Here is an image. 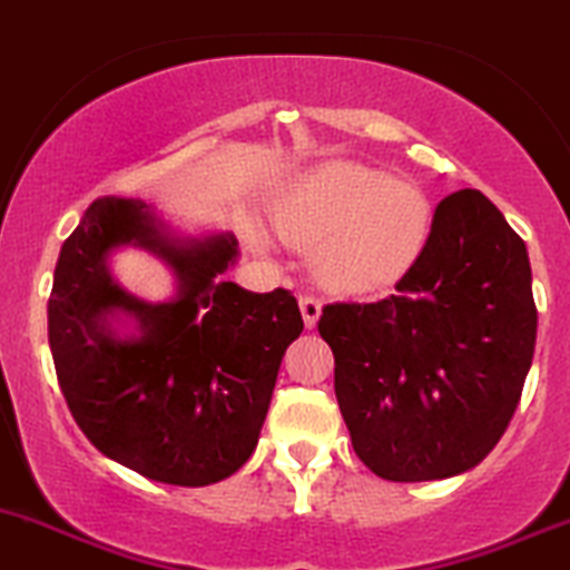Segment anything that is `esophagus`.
<instances>
[{"mask_svg":"<svg viewBox=\"0 0 570 570\" xmlns=\"http://www.w3.org/2000/svg\"><path fill=\"white\" fill-rule=\"evenodd\" d=\"M301 314H303V323H306V328H314L320 320V314H323V303L312 295H303L301 297Z\"/></svg>","mask_w":570,"mask_h":570,"instance_id":"1","label":"esophagus"}]
</instances>
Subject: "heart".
<instances>
[{
  "label": "heart",
  "instance_id": "obj_1",
  "mask_svg": "<svg viewBox=\"0 0 570 570\" xmlns=\"http://www.w3.org/2000/svg\"><path fill=\"white\" fill-rule=\"evenodd\" d=\"M281 239L314 250V275L340 295H375L395 286L429 247L434 206L423 189L384 169L325 161L286 184L273 206ZM267 250V239L253 234Z\"/></svg>",
  "mask_w": 570,
  "mask_h": 570
}]
</instances>
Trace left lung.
I'll return each mask as SVG.
<instances>
[{"instance_id":"obj_1","label":"left lung","mask_w":570,"mask_h":570,"mask_svg":"<svg viewBox=\"0 0 570 570\" xmlns=\"http://www.w3.org/2000/svg\"><path fill=\"white\" fill-rule=\"evenodd\" d=\"M317 328L358 460L390 482L460 476L507 432L532 367L527 245L482 191H454L395 295L325 306Z\"/></svg>"}]
</instances>
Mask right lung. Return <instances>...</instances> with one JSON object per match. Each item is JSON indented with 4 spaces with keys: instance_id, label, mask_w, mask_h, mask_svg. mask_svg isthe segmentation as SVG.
I'll return each instance as SVG.
<instances>
[{
    "instance_id": "1",
    "label": "right lung",
    "mask_w": 570,
    "mask_h": 570,
    "mask_svg": "<svg viewBox=\"0 0 570 570\" xmlns=\"http://www.w3.org/2000/svg\"><path fill=\"white\" fill-rule=\"evenodd\" d=\"M121 246L176 278L167 302L127 293L109 273ZM234 234L184 236L153 206L102 197L63 242L49 295V347L71 417L108 460L164 484L206 488L256 451L286 347L303 317L286 289L225 278Z\"/></svg>"
}]
</instances>
